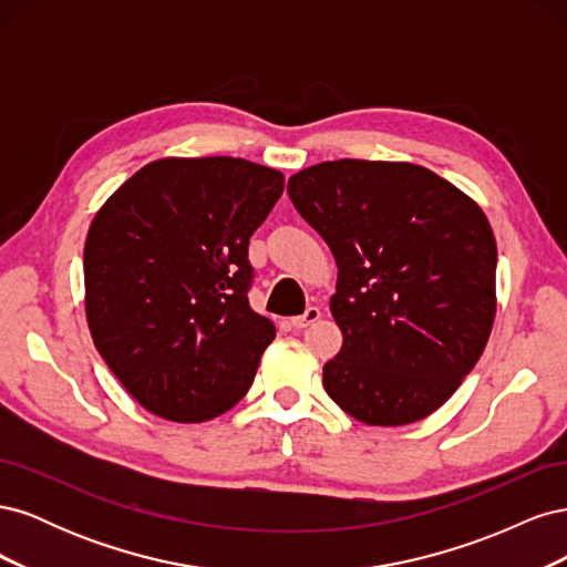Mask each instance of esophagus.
Segmentation results:
<instances>
[{
  "label": "esophagus",
  "mask_w": 567,
  "mask_h": 567,
  "mask_svg": "<svg viewBox=\"0 0 567 567\" xmlns=\"http://www.w3.org/2000/svg\"><path fill=\"white\" fill-rule=\"evenodd\" d=\"M319 317H321V310H319V307H307V312H305V315L290 319V326H293V329H307V326H310V323L319 321Z\"/></svg>",
  "instance_id": "1"
}]
</instances>
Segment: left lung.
Here are the masks:
<instances>
[{
	"instance_id": "8db88e82",
	"label": "left lung",
	"mask_w": 567,
	"mask_h": 567,
	"mask_svg": "<svg viewBox=\"0 0 567 567\" xmlns=\"http://www.w3.org/2000/svg\"><path fill=\"white\" fill-rule=\"evenodd\" d=\"M329 244L342 348L323 388L369 425H406L447 402L483 354L496 312V241L485 213L414 163L326 161L288 179Z\"/></svg>"
}]
</instances>
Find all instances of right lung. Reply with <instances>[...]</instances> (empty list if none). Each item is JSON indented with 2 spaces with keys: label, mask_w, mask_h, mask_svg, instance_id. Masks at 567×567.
<instances>
[{
  "label": "right lung",
  "mask_w": 567,
  "mask_h": 567,
  "mask_svg": "<svg viewBox=\"0 0 567 567\" xmlns=\"http://www.w3.org/2000/svg\"><path fill=\"white\" fill-rule=\"evenodd\" d=\"M284 194L244 158L144 165L94 215L84 312L99 354L151 414L203 423L252 385L277 336L250 310L248 244Z\"/></svg>",
  "instance_id": "add662e5"
}]
</instances>
